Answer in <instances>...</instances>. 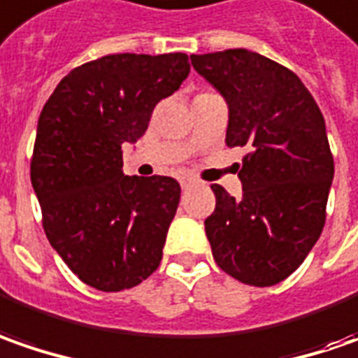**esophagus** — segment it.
<instances>
[{
    "mask_svg": "<svg viewBox=\"0 0 358 358\" xmlns=\"http://www.w3.org/2000/svg\"><path fill=\"white\" fill-rule=\"evenodd\" d=\"M180 184H182V188H188V186H192V184H194V178H188V176H186V178L180 180Z\"/></svg>",
    "mask_w": 358,
    "mask_h": 358,
    "instance_id": "obj_1",
    "label": "esophagus"
}]
</instances>
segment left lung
Here are the masks:
<instances>
[{
	"instance_id": "1",
	"label": "left lung",
	"mask_w": 358,
	"mask_h": 358,
	"mask_svg": "<svg viewBox=\"0 0 358 358\" xmlns=\"http://www.w3.org/2000/svg\"><path fill=\"white\" fill-rule=\"evenodd\" d=\"M226 99L228 146H248L234 198L212 184L216 210L203 222L216 264L245 285H275L319 240L335 174L325 118L301 79L248 49L192 55Z\"/></svg>"
}]
</instances>
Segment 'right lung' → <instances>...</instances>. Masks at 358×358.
<instances>
[{
  "mask_svg": "<svg viewBox=\"0 0 358 358\" xmlns=\"http://www.w3.org/2000/svg\"><path fill=\"white\" fill-rule=\"evenodd\" d=\"M190 73L186 53H117L73 69L45 103L31 156L43 229L69 269L99 291L152 275L180 202L168 176H124L122 144Z\"/></svg>",
  "mask_w": 358,
  "mask_h": 358,
  "instance_id": "add662e5",
  "label": "right lung"
}]
</instances>
